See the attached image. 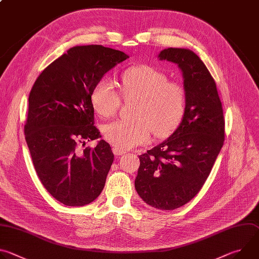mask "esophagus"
<instances>
[{
    "mask_svg": "<svg viewBox=\"0 0 259 259\" xmlns=\"http://www.w3.org/2000/svg\"><path fill=\"white\" fill-rule=\"evenodd\" d=\"M113 152H114V154H115V156H116V157H120V156H122V155H124V154H126V153H127L125 150L119 149V147H114V149H113Z\"/></svg>",
    "mask_w": 259,
    "mask_h": 259,
    "instance_id": "1",
    "label": "esophagus"
}]
</instances>
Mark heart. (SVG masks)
<instances>
[{"label":"heart","mask_w":259,"mask_h":259,"mask_svg":"<svg viewBox=\"0 0 259 259\" xmlns=\"http://www.w3.org/2000/svg\"><path fill=\"white\" fill-rule=\"evenodd\" d=\"M121 93L125 99H138L133 121L118 120L107 125L104 136L120 149L145 143L152 131L157 137L170 134L180 123L186 112L184 88L168 81L165 73L149 65L127 69L121 78ZM95 112L102 118H110L121 106V96L109 80L98 81L90 95Z\"/></svg>","instance_id":"heart-1"}]
</instances>
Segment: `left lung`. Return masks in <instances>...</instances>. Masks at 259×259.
<instances>
[{"instance_id":"obj_1","label":"left lung","mask_w":259,"mask_h":259,"mask_svg":"<svg viewBox=\"0 0 259 259\" xmlns=\"http://www.w3.org/2000/svg\"><path fill=\"white\" fill-rule=\"evenodd\" d=\"M158 57L181 69L186 112L168 139L139 156L135 189L150 206L174 210L204 186L224 145L225 118L215 81L196 53L168 48Z\"/></svg>"}]
</instances>
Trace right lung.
I'll return each instance as SVG.
<instances>
[{"mask_svg": "<svg viewBox=\"0 0 259 259\" xmlns=\"http://www.w3.org/2000/svg\"><path fill=\"white\" fill-rule=\"evenodd\" d=\"M129 58L101 45L76 46L49 64L28 96L25 140L34 170L47 192L66 206H84L102 192L114 162L109 144L79 151L100 137L90 95L104 73Z\"/></svg>", "mask_w": 259, "mask_h": 259, "instance_id": "add662e5", "label": "right lung"}]
</instances>
